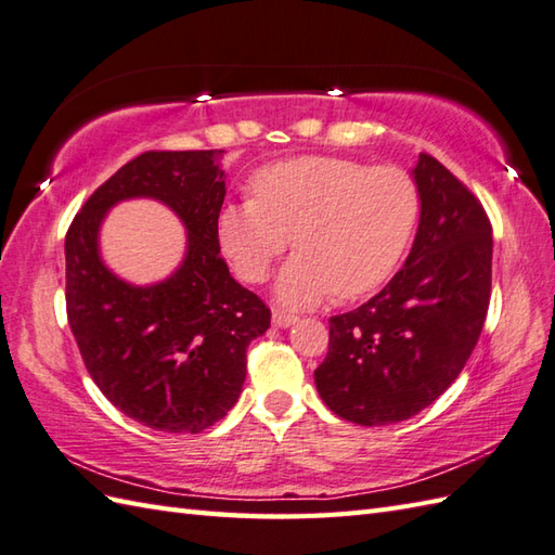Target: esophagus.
I'll return each mask as SVG.
<instances>
[{
	"mask_svg": "<svg viewBox=\"0 0 555 555\" xmlns=\"http://www.w3.org/2000/svg\"><path fill=\"white\" fill-rule=\"evenodd\" d=\"M273 323L278 325V327H287V325H292V323H297V315L294 313H289V311H273Z\"/></svg>",
	"mask_w": 555,
	"mask_h": 555,
	"instance_id": "1",
	"label": "esophagus"
}]
</instances>
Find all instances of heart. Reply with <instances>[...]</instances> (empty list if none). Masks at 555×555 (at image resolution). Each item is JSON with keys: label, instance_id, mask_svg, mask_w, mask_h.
I'll list each match as a JSON object with an SVG mask.
<instances>
[{"label": "heart", "instance_id": "b5f03b06", "mask_svg": "<svg viewBox=\"0 0 555 555\" xmlns=\"http://www.w3.org/2000/svg\"><path fill=\"white\" fill-rule=\"evenodd\" d=\"M254 198L218 215V240L234 273L263 282L294 236L278 297L311 307L380 287L398 268L420 215V191L400 167L304 155L258 169Z\"/></svg>", "mask_w": 555, "mask_h": 555}]
</instances>
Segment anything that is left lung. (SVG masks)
Listing matches in <instances>:
<instances>
[{
  "label": "left lung",
  "mask_w": 555,
  "mask_h": 555,
  "mask_svg": "<svg viewBox=\"0 0 555 555\" xmlns=\"http://www.w3.org/2000/svg\"><path fill=\"white\" fill-rule=\"evenodd\" d=\"M420 232L404 268L359 309L331 315L313 371L321 400L345 422L386 426L438 400L477 347L491 301V220L481 201L422 155Z\"/></svg>",
  "instance_id": "obj_1"
}]
</instances>
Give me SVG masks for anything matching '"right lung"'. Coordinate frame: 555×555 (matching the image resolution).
Masks as SVG:
<instances>
[{
  "label": "right lung",
  "instance_id": "obj_1",
  "mask_svg": "<svg viewBox=\"0 0 555 555\" xmlns=\"http://www.w3.org/2000/svg\"><path fill=\"white\" fill-rule=\"evenodd\" d=\"M133 195L167 202L190 230L183 268L153 288L112 276L96 256L106 208ZM222 201L212 151H149L100 184L66 232V319L83 364L119 412L155 431L220 422L242 392L248 345L270 327L266 301L220 256Z\"/></svg>",
  "mask_w": 555,
  "mask_h": 555
}]
</instances>
